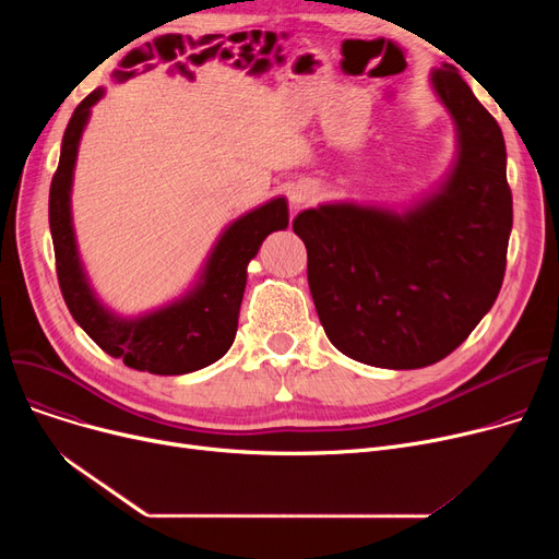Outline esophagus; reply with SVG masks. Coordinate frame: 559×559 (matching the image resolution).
I'll list each match as a JSON object with an SVG mask.
<instances>
[{"label": "esophagus", "mask_w": 559, "mask_h": 559, "mask_svg": "<svg viewBox=\"0 0 559 559\" xmlns=\"http://www.w3.org/2000/svg\"><path fill=\"white\" fill-rule=\"evenodd\" d=\"M314 197V188L312 186H308V183H304V186H297L295 190H292V203L295 205H304V203H308L310 199Z\"/></svg>", "instance_id": "esophagus-1"}]
</instances>
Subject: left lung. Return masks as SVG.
Segmentation results:
<instances>
[{
    "label": "left lung",
    "instance_id": "8db88e82",
    "mask_svg": "<svg viewBox=\"0 0 559 559\" xmlns=\"http://www.w3.org/2000/svg\"><path fill=\"white\" fill-rule=\"evenodd\" d=\"M432 87L457 127L447 183L403 215L324 203L292 228L329 340L371 367L435 365L472 335L501 292L512 230L506 140L455 68Z\"/></svg>",
    "mask_w": 559,
    "mask_h": 559
}]
</instances>
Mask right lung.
Instances as JSON below:
<instances>
[{
  "instance_id": "add662e5",
  "label": "right lung",
  "mask_w": 559,
  "mask_h": 559,
  "mask_svg": "<svg viewBox=\"0 0 559 559\" xmlns=\"http://www.w3.org/2000/svg\"><path fill=\"white\" fill-rule=\"evenodd\" d=\"M97 87L76 110L63 135L61 160L49 188V228L56 255V276L63 299L76 324L91 335L108 356L127 367L158 376H179L203 369L219 360L238 333V314L247 285V264L255 258L262 240L272 230L287 228V201L272 199L260 209L235 219L217 240L199 283L179 301L138 319L108 312L87 285L79 260L70 192L79 152V140L102 99Z\"/></svg>"
}]
</instances>
